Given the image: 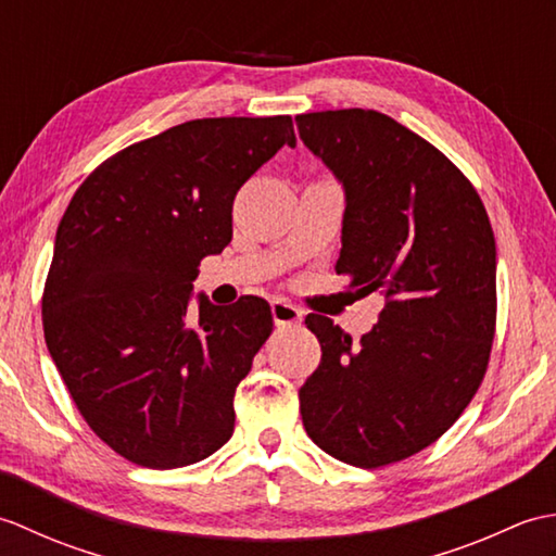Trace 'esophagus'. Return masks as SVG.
I'll return each mask as SVG.
<instances>
[{"mask_svg":"<svg viewBox=\"0 0 556 556\" xmlns=\"http://www.w3.org/2000/svg\"><path fill=\"white\" fill-rule=\"evenodd\" d=\"M269 308H271V320H275V325H279V327H293L303 320V311L296 308V305L289 301L277 299V301H271Z\"/></svg>","mask_w":556,"mask_h":556,"instance_id":"obj_1","label":"esophagus"}]
</instances>
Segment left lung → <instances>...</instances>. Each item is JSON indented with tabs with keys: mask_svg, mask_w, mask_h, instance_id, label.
<instances>
[{
	"mask_svg": "<svg viewBox=\"0 0 556 556\" xmlns=\"http://www.w3.org/2000/svg\"><path fill=\"white\" fill-rule=\"evenodd\" d=\"M315 157L344 186L337 275L382 293L356 344L329 317L301 387L303 428L344 464L380 468L442 437L485 377L497 323V248L478 191L440 150L375 110L296 116Z\"/></svg>",
	"mask_w": 556,
	"mask_h": 556,
	"instance_id": "obj_1",
	"label": "left lung"
}]
</instances>
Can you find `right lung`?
<instances>
[{"mask_svg":"<svg viewBox=\"0 0 556 556\" xmlns=\"http://www.w3.org/2000/svg\"><path fill=\"white\" fill-rule=\"evenodd\" d=\"M289 146L291 116L172 126L92 172L59 222L45 341L90 430L146 468H181L233 432V394L271 334L267 301L191 311L200 260L231 241L239 188Z\"/></svg>","mask_w":556,"mask_h":556,"instance_id":"obj_1","label":"right lung"}]
</instances>
